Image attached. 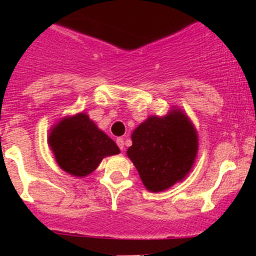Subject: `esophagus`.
Instances as JSON below:
<instances>
[{"mask_svg":"<svg viewBox=\"0 0 256 256\" xmlns=\"http://www.w3.org/2000/svg\"><path fill=\"white\" fill-rule=\"evenodd\" d=\"M116 144H118V148H120L122 151L124 150V140L123 138H116Z\"/></svg>","mask_w":256,"mask_h":256,"instance_id":"obj_1","label":"esophagus"}]
</instances>
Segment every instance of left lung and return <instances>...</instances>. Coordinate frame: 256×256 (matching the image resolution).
Wrapping results in <instances>:
<instances>
[{
	"label": "left lung",
	"mask_w": 256,
	"mask_h": 256,
	"mask_svg": "<svg viewBox=\"0 0 256 256\" xmlns=\"http://www.w3.org/2000/svg\"><path fill=\"white\" fill-rule=\"evenodd\" d=\"M198 134L188 118L173 112L164 118L150 116L132 133L126 155L151 192L169 188L183 180L198 152Z\"/></svg>",
	"instance_id": "1"
}]
</instances>
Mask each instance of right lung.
<instances>
[{
	"label": "right lung",
	"instance_id": "1",
	"mask_svg": "<svg viewBox=\"0 0 256 256\" xmlns=\"http://www.w3.org/2000/svg\"><path fill=\"white\" fill-rule=\"evenodd\" d=\"M48 142L60 168L76 177H86L105 156L119 154L116 144L83 112L60 122Z\"/></svg>",
	"mask_w": 256,
	"mask_h": 256
}]
</instances>
